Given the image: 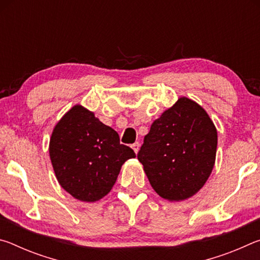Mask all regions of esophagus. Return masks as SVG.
I'll return each mask as SVG.
<instances>
[{"instance_id":"esophagus-1","label":"esophagus","mask_w":260,"mask_h":260,"mask_svg":"<svg viewBox=\"0 0 260 260\" xmlns=\"http://www.w3.org/2000/svg\"><path fill=\"white\" fill-rule=\"evenodd\" d=\"M132 149H133L135 153H138L140 150V143L139 142H135L134 144H132Z\"/></svg>"}]
</instances>
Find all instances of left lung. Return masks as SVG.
Here are the masks:
<instances>
[{
	"instance_id": "obj_1",
	"label": "left lung",
	"mask_w": 260,
	"mask_h": 260,
	"mask_svg": "<svg viewBox=\"0 0 260 260\" xmlns=\"http://www.w3.org/2000/svg\"><path fill=\"white\" fill-rule=\"evenodd\" d=\"M217 128L208 112L182 96L152 122L138 159L158 195L170 202L190 199L212 172Z\"/></svg>"
}]
</instances>
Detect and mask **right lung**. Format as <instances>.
Masks as SVG:
<instances>
[{
	"label": "right lung",
	"instance_id": "add662e5",
	"mask_svg": "<svg viewBox=\"0 0 260 260\" xmlns=\"http://www.w3.org/2000/svg\"><path fill=\"white\" fill-rule=\"evenodd\" d=\"M49 156L64 190L81 202H96L111 191L122 164L135 152L93 111L76 104L52 129Z\"/></svg>",
	"mask_w": 260,
	"mask_h": 260
}]
</instances>
